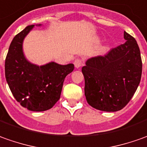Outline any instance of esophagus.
Listing matches in <instances>:
<instances>
[{
    "mask_svg": "<svg viewBox=\"0 0 147 147\" xmlns=\"http://www.w3.org/2000/svg\"><path fill=\"white\" fill-rule=\"evenodd\" d=\"M74 66H75L76 69H78V68H80L82 66V61L80 60V59H76L74 62Z\"/></svg>",
    "mask_w": 147,
    "mask_h": 147,
    "instance_id": "obj_1",
    "label": "esophagus"
}]
</instances>
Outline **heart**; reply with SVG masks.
I'll return each mask as SVG.
<instances>
[{
    "mask_svg": "<svg viewBox=\"0 0 147 147\" xmlns=\"http://www.w3.org/2000/svg\"><path fill=\"white\" fill-rule=\"evenodd\" d=\"M104 49H107V47H106V48H104Z\"/></svg>",
    "mask_w": 147,
    "mask_h": 147,
    "instance_id": "heart-1",
    "label": "heart"
}]
</instances>
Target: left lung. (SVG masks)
<instances>
[{"label": "left lung", "instance_id": "8db88e82", "mask_svg": "<svg viewBox=\"0 0 147 147\" xmlns=\"http://www.w3.org/2000/svg\"><path fill=\"white\" fill-rule=\"evenodd\" d=\"M125 44L104 57L88 59L82 68L85 79V96L92 108L117 112L125 108L137 90L142 63L135 39L124 32Z\"/></svg>", "mask_w": 147, "mask_h": 147}]
</instances>
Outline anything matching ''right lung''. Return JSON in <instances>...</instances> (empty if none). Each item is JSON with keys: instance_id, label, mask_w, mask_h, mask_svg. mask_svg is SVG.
<instances>
[{"instance_id": "obj_1", "label": "right lung", "mask_w": 147, "mask_h": 147, "mask_svg": "<svg viewBox=\"0 0 147 147\" xmlns=\"http://www.w3.org/2000/svg\"><path fill=\"white\" fill-rule=\"evenodd\" d=\"M34 26H26L13 39L5 59V72L7 83L17 101L30 111L43 112L53 108L59 100L65 78L73 72L74 65H62L54 61L37 65L29 61L24 55L22 44Z\"/></svg>"}]
</instances>
